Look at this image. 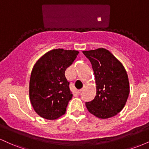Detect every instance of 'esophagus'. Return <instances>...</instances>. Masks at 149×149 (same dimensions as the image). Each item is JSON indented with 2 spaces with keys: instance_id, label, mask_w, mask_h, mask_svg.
Segmentation results:
<instances>
[{
  "instance_id": "1",
  "label": "esophagus",
  "mask_w": 149,
  "mask_h": 149,
  "mask_svg": "<svg viewBox=\"0 0 149 149\" xmlns=\"http://www.w3.org/2000/svg\"><path fill=\"white\" fill-rule=\"evenodd\" d=\"M84 88H83L82 89H80V90H78V91H77V92H78V94H80V92H81L82 91H83V90H84Z\"/></svg>"
}]
</instances>
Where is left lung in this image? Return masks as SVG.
I'll return each mask as SVG.
<instances>
[{
    "mask_svg": "<svg viewBox=\"0 0 149 149\" xmlns=\"http://www.w3.org/2000/svg\"><path fill=\"white\" fill-rule=\"evenodd\" d=\"M83 52L91 62L97 85L95 99L85 103L88 111L102 119L117 115L124 108L130 93L129 80L123 65L107 49Z\"/></svg>",
    "mask_w": 149,
    "mask_h": 149,
    "instance_id": "left-lung-1",
    "label": "left lung"
}]
</instances>
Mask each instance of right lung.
<instances>
[{"instance_id":"add662e5","label":"right lung","mask_w":149,"mask_h":149,"mask_svg":"<svg viewBox=\"0 0 149 149\" xmlns=\"http://www.w3.org/2000/svg\"><path fill=\"white\" fill-rule=\"evenodd\" d=\"M79 52L54 49L42 55L32 69L29 98L34 111L40 117L55 120L66 113L72 98L65 71Z\"/></svg>"}]
</instances>
